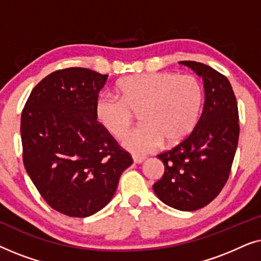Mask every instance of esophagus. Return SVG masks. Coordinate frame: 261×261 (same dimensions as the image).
Segmentation results:
<instances>
[{"instance_id":"esophagus-1","label":"esophagus","mask_w":261,"mask_h":261,"mask_svg":"<svg viewBox=\"0 0 261 261\" xmlns=\"http://www.w3.org/2000/svg\"><path fill=\"white\" fill-rule=\"evenodd\" d=\"M145 156H140V155H133V160L135 164H141L145 162Z\"/></svg>"}]
</instances>
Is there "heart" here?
<instances>
[{
    "label": "heart",
    "instance_id": "b5f03b06",
    "mask_svg": "<svg viewBox=\"0 0 261 261\" xmlns=\"http://www.w3.org/2000/svg\"><path fill=\"white\" fill-rule=\"evenodd\" d=\"M121 97L105 94L95 113L107 132L119 138L130 127L134 114L142 126L128 132L122 145L135 154L155 151L166 141L178 145L194 130L202 108L203 90L191 74L152 72L123 78L117 84Z\"/></svg>",
    "mask_w": 261,
    "mask_h": 261
}]
</instances>
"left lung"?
<instances>
[{"label":"left lung","mask_w":261,"mask_h":261,"mask_svg":"<svg viewBox=\"0 0 261 261\" xmlns=\"http://www.w3.org/2000/svg\"><path fill=\"white\" fill-rule=\"evenodd\" d=\"M179 64L203 78L204 107L191 134L158 154L165 171L153 190L169 206L194 212L209 204L227 183L240 127L237 98L227 77L202 63Z\"/></svg>","instance_id":"left-lung-1"}]
</instances>
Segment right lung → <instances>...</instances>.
Returning a JSON list of instances; mask_svg holds the SVG:
<instances>
[{
    "mask_svg": "<svg viewBox=\"0 0 261 261\" xmlns=\"http://www.w3.org/2000/svg\"><path fill=\"white\" fill-rule=\"evenodd\" d=\"M107 80L84 67L55 71L32 90L22 110L24 169L41 197L64 215L88 217L105 208L133 164L96 117Z\"/></svg>",
    "mask_w": 261,
    "mask_h": 261,
    "instance_id": "1",
    "label": "right lung"
}]
</instances>
